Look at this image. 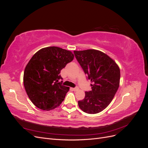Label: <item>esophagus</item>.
<instances>
[{
    "instance_id": "esophagus-1",
    "label": "esophagus",
    "mask_w": 148,
    "mask_h": 148,
    "mask_svg": "<svg viewBox=\"0 0 148 148\" xmlns=\"http://www.w3.org/2000/svg\"><path fill=\"white\" fill-rule=\"evenodd\" d=\"M71 89H72V90H73V91H78V89H79V88H78V87L73 88H71Z\"/></svg>"
}]
</instances>
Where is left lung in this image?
Instances as JSON below:
<instances>
[{"instance_id": "obj_1", "label": "left lung", "mask_w": 148, "mask_h": 148, "mask_svg": "<svg viewBox=\"0 0 148 148\" xmlns=\"http://www.w3.org/2000/svg\"><path fill=\"white\" fill-rule=\"evenodd\" d=\"M76 59L88 79L91 91L78 101L79 108L87 114H95L109 105L119 87L120 71L116 62L105 53L96 49L74 51Z\"/></svg>"}]
</instances>
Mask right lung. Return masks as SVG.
<instances>
[{"mask_svg":"<svg viewBox=\"0 0 148 148\" xmlns=\"http://www.w3.org/2000/svg\"><path fill=\"white\" fill-rule=\"evenodd\" d=\"M74 59L70 51L56 46L36 52L26 65L23 84L30 100L38 108L51 110L59 107L69 87L59 82L60 71Z\"/></svg>","mask_w":148,"mask_h":148,"instance_id":"obj_1","label":"right lung"}]
</instances>
